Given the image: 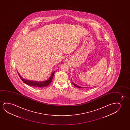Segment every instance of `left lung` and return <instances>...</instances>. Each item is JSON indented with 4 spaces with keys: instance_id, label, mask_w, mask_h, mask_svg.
<instances>
[{
    "instance_id": "left-lung-1",
    "label": "left lung",
    "mask_w": 130,
    "mask_h": 130,
    "mask_svg": "<svg viewBox=\"0 0 130 130\" xmlns=\"http://www.w3.org/2000/svg\"><path fill=\"white\" fill-rule=\"evenodd\" d=\"M72 83L73 84V85H74L76 87H78V88H83V87H80V86H79L77 85H76V84H75L74 82H72Z\"/></svg>"
}]
</instances>
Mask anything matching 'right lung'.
<instances>
[{
    "label": "right lung",
    "instance_id": "obj_1",
    "mask_svg": "<svg viewBox=\"0 0 130 130\" xmlns=\"http://www.w3.org/2000/svg\"><path fill=\"white\" fill-rule=\"evenodd\" d=\"M19 76H20V78H21L25 84H27V85L32 86L33 87H37V88H41V87H45L49 85L51 83H52V78L54 75L55 74V71H54L53 73H52L51 76L49 78H48L47 80L43 81V82H38V81H31V80H26L25 79L22 78V77L20 76V75L19 74L18 72Z\"/></svg>",
    "mask_w": 130,
    "mask_h": 130
}]
</instances>
